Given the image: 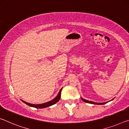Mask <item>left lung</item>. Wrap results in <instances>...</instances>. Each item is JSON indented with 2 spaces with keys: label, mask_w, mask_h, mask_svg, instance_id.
Segmentation results:
<instances>
[{
  "label": "left lung",
  "mask_w": 129,
  "mask_h": 129,
  "mask_svg": "<svg viewBox=\"0 0 129 129\" xmlns=\"http://www.w3.org/2000/svg\"><path fill=\"white\" fill-rule=\"evenodd\" d=\"M82 100L85 102H86V103H89V104H96V105H104L105 104H106V102H104V103H97V102H92V101H89L88 100H86L84 99L81 98Z\"/></svg>",
  "instance_id": "left-lung-1"
}]
</instances>
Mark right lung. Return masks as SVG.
Returning <instances> with one entry per match:
<instances>
[{
  "label": "right lung",
  "mask_w": 129,
  "mask_h": 129,
  "mask_svg": "<svg viewBox=\"0 0 129 129\" xmlns=\"http://www.w3.org/2000/svg\"><path fill=\"white\" fill-rule=\"evenodd\" d=\"M62 89H61V90H60L59 93H58V95H57V97L56 98H54L53 100H51L49 102H45L44 104H39V105H35V104H31L29 103H28V102H26L25 101H23L24 103H25V104H27V105L31 106V107H34V108H38V109H41V108H47V107L50 106L51 105H53L57 103L58 101H59L60 99V97H61V91Z\"/></svg>",
  "instance_id": "add662e5"
}]
</instances>
